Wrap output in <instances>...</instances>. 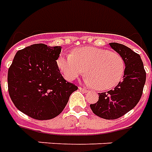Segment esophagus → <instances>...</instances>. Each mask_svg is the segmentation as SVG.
<instances>
[{
	"instance_id": "34e87169",
	"label": "esophagus",
	"mask_w": 152,
	"mask_h": 152,
	"mask_svg": "<svg viewBox=\"0 0 152 152\" xmlns=\"http://www.w3.org/2000/svg\"><path fill=\"white\" fill-rule=\"evenodd\" d=\"M79 88V90L83 91V92H88V90H87L86 88H81V87H79V88Z\"/></svg>"
}]
</instances>
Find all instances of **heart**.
<instances>
[{
    "label": "heart",
    "mask_w": 152,
    "mask_h": 152,
    "mask_svg": "<svg viewBox=\"0 0 152 152\" xmlns=\"http://www.w3.org/2000/svg\"><path fill=\"white\" fill-rule=\"evenodd\" d=\"M57 65L69 81L86 73L85 83L102 91L116 87L125 71V62L119 53L93 47H80L73 54H61Z\"/></svg>",
    "instance_id": "1"
}]
</instances>
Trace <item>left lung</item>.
Returning <instances> with one entry per match:
<instances>
[{"mask_svg":"<svg viewBox=\"0 0 152 152\" xmlns=\"http://www.w3.org/2000/svg\"><path fill=\"white\" fill-rule=\"evenodd\" d=\"M123 57L125 71L120 82L113 90L99 93L98 102L91 104L92 112L102 119H115L133 109L142 95L146 83V71L138 54L123 44L110 43Z\"/></svg>","mask_w":152,"mask_h":152,"instance_id":"obj_1","label":"left lung"}]
</instances>
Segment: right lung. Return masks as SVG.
Instances as JSON below:
<instances>
[{"mask_svg":"<svg viewBox=\"0 0 152 152\" xmlns=\"http://www.w3.org/2000/svg\"><path fill=\"white\" fill-rule=\"evenodd\" d=\"M61 47L33 44L17 51L8 70V91L16 108L39 120L59 115L78 87L62 76Z\"/></svg>","mask_w":152,"mask_h":152,"instance_id":"add662e5","label":"right lung"}]
</instances>
